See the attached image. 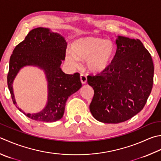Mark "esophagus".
<instances>
[{
    "label": "esophagus",
    "instance_id": "esophagus-1",
    "mask_svg": "<svg viewBox=\"0 0 161 161\" xmlns=\"http://www.w3.org/2000/svg\"><path fill=\"white\" fill-rule=\"evenodd\" d=\"M80 80L82 84H86L87 82V77L84 74H81L80 75Z\"/></svg>",
    "mask_w": 161,
    "mask_h": 161
}]
</instances>
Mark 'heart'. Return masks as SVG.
<instances>
[{"mask_svg":"<svg viewBox=\"0 0 161 161\" xmlns=\"http://www.w3.org/2000/svg\"><path fill=\"white\" fill-rule=\"evenodd\" d=\"M72 50L66 52V61L76 67L79 59L86 60L87 68L94 73L105 71L111 65L116 54L114 44L100 37L77 40L72 43Z\"/></svg>","mask_w":161,"mask_h":161,"instance_id":"1","label":"heart"}]
</instances>
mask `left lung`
<instances>
[{
	"label": "left lung",
	"instance_id": "8db88e82",
	"mask_svg": "<svg viewBox=\"0 0 161 161\" xmlns=\"http://www.w3.org/2000/svg\"><path fill=\"white\" fill-rule=\"evenodd\" d=\"M111 65L87 77L94 90L89 108L96 120L118 124L128 120L145 105L153 83L154 67L149 52L140 40L118 36Z\"/></svg>",
	"mask_w": 161,
	"mask_h": 161
}]
</instances>
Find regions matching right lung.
<instances>
[{
	"mask_svg": "<svg viewBox=\"0 0 161 161\" xmlns=\"http://www.w3.org/2000/svg\"><path fill=\"white\" fill-rule=\"evenodd\" d=\"M67 42L57 33L49 28L39 27L31 31L15 47L9 58L8 86L12 102L16 105L12 83L20 69L26 65H34L44 70L48 82V98L42 111L35 114H25L35 121L54 122L64 114L65 103L72 94L81 87L80 75L64 73L61 64L65 57ZM21 112V109L18 108Z\"/></svg>",
	"mask_w": 161,
	"mask_h": 161,
	"instance_id": "obj_1",
	"label": "right lung"
}]
</instances>
